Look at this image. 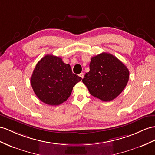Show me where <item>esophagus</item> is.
Returning a JSON list of instances; mask_svg holds the SVG:
<instances>
[{
	"instance_id": "1",
	"label": "esophagus",
	"mask_w": 155,
	"mask_h": 155,
	"mask_svg": "<svg viewBox=\"0 0 155 155\" xmlns=\"http://www.w3.org/2000/svg\"><path fill=\"white\" fill-rule=\"evenodd\" d=\"M79 77H81L82 78H84V74L83 73H81L80 74H79Z\"/></svg>"
}]
</instances>
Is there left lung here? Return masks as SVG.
I'll return each instance as SVG.
<instances>
[{
  "label": "left lung",
  "mask_w": 155,
  "mask_h": 155,
  "mask_svg": "<svg viewBox=\"0 0 155 155\" xmlns=\"http://www.w3.org/2000/svg\"><path fill=\"white\" fill-rule=\"evenodd\" d=\"M129 80L128 69L113 55L103 52L91 58L82 82L90 94L104 101L115 99Z\"/></svg>",
  "instance_id": "left-lung-1"
}]
</instances>
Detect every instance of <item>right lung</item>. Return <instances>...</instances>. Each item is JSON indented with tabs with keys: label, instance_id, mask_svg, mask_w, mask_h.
<instances>
[{
	"label": "right lung",
	"instance_id": "obj_1",
	"mask_svg": "<svg viewBox=\"0 0 155 155\" xmlns=\"http://www.w3.org/2000/svg\"><path fill=\"white\" fill-rule=\"evenodd\" d=\"M82 78L73 73L70 65L59 57L46 55L40 60L31 77L35 94L43 103L59 105L65 101Z\"/></svg>",
	"mask_w": 155,
	"mask_h": 155
}]
</instances>
